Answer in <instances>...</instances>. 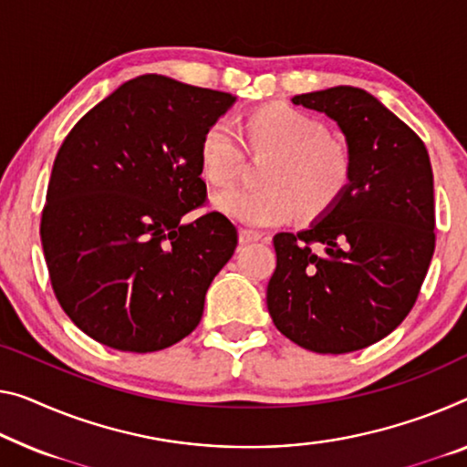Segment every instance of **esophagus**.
<instances>
[{
  "mask_svg": "<svg viewBox=\"0 0 467 467\" xmlns=\"http://www.w3.org/2000/svg\"><path fill=\"white\" fill-rule=\"evenodd\" d=\"M263 235L258 232H250V229H240V244H250V242H258Z\"/></svg>",
  "mask_w": 467,
  "mask_h": 467,
  "instance_id": "34e87169",
  "label": "esophagus"
}]
</instances>
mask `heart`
<instances>
[{
    "label": "heart",
    "mask_w": 467,
    "mask_h": 467,
    "mask_svg": "<svg viewBox=\"0 0 467 467\" xmlns=\"http://www.w3.org/2000/svg\"><path fill=\"white\" fill-rule=\"evenodd\" d=\"M254 152L274 154L263 173L265 188H227L213 196V209L250 227H271L298 213L317 214L340 198L350 179V156L340 141L327 138L317 119L269 106L246 120ZM242 146L232 120L219 119L200 140V167L214 185L238 175Z\"/></svg>",
    "instance_id": "heart-1"
}]
</instances>
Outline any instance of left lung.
<instances>
[{
  "instance_id": "8db88e82",
  "label": "left lung",
  "mask_w": 467,
  "mask_h": 467,
  "mask_svg": "<svg viewBox=\"0 0 467 467\" xmlns=\"http://www.w3.org/2000/svg\"><path fill=\"white\" fill-rule=\"evenodd\" d=\"M347 140L350 179L296 234L274 238L267 308L285 338L342 355L382 340L415 305L434 254V177L418 135L371 93L350 85L300 93Z\"/></svg>"
}]
</instances>
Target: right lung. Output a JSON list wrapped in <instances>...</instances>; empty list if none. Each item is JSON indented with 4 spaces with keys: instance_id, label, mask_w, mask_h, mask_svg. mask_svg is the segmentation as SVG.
<instances>
[{
    "instance_id": "add662e5",
    "label": "right lung",
    "mask_w": 467,
    "mask_h": 467,
    "mask_svg": "<svg viewBox=\"0 0 467 467\" xmlns=\"http://www.w3.org/2000/svg\"><path fill=\"white\" fill-rule=\"evenodd\" d=\"M235 96L141 75L85 114L54 161L41 214L49 279L73 324L106 347L154 353L202 319L238 246L206 200L200 140Z\"/></svg>"
}]
</instances>
